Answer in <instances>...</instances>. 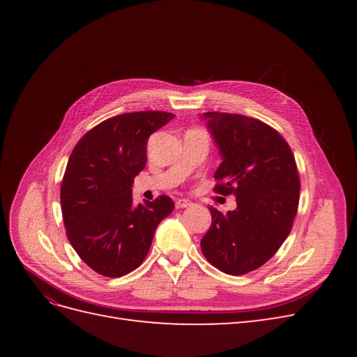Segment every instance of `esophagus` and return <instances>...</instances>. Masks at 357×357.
Segmentation results:
<instances>
[{
  "label": "esophagus",
  "mask_w": 357,
  "mask_h": 357,
  "mask_svg": "<svg viewBox=\"0 0 357 357\" xmlns=\"http://www.w3.org/2000/svg\"><path fill=\"white\" fill-rule=\"evenodd\" d=\"M190 205H192V202L185 198L176 201V208H186V207H190Z\"/></svg>",
  "instance_id": "1"
}]
</instances>
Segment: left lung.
I'll use <instances>...</instances> for the list:
<instances>
[{
	"label": "left lung",
	"mask_w": 357,
	"mask_h": 357,
	"mask_svg": "<svg viewBox=\"0 0 357 357\" xmlns=\"http://www.w3.org/2000/svg\"><path fill=\"white\" fill-rule=\"evenodd\" d=\"M201 119L222 156L214 190L236 198L226 214L210 207L201 250L222 273L243 275L269 261L290 234L301 189L296 162L284 138L257 119L219 112Z\"/></svg>",
	"instance_id": "1"
}]
</instances>
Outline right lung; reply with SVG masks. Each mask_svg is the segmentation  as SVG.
<instances>
[{
	"label": "right lung",
	"mask_w": 357,
	"mask_h": 357,
	"mask_svg": "<svg viewBox=\"0 0 357 357\" xmlns=\"http://www.w3.org/2000/svg\"><path fill=\"white\" fill-rule=\"evenodd\" d=\"M176 116L119 114L86 132L73 149L61 186L63 225L82 261L101 275L122 277L146 259L169 197L132 204L134 178L147 162V139Z\"/></svg>",
	"instance_id": "1"
}]
</instances>
